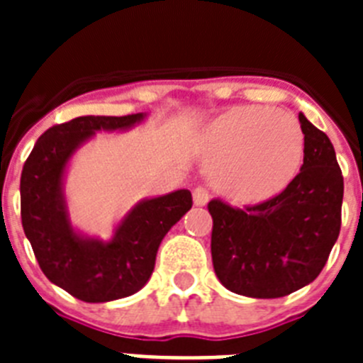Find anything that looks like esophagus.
I'll return each instance as SVG.
<instances>
[{
    "mask_svg": "<svg viewBox=\"0 0 363 363\" xmlns=\"http://www.w3.org/2000/svg\"><path fill=\"white\" fill-rule=\"evenodd\" d=\"M192 200H194V205H205L209 201V191L203 187V185H198L194 191H192Z\"/></svg>",
    "mask_w": 363,
    "mask_h": 363,
    "instance_id": "34e87169",
    "label": "esophagus"
}]
</instances>
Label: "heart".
Wrapping results in <instances>:
<instances>
[{
  "instance_id": "obj_1",
  "label": "heart",
  "mask_w": 363,
  "mask_h": 363,
  "mask_svg": "<svg viewBox=\"0 0 363 363\" xmlns=\"http://www.w3.org/2000/svg\"><path fill=\"white\" fill-rule=\"evenodd\" d=\"M306 154L300 121L285 111L236 107L207 133V156L218 191L240 205L262 203L296 178Z\"/></svg>"
}]
</instances>
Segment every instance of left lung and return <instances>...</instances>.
Segmentation results:
<instances>
[{
    "label": "left lung",
    "mask_w": 363,
    "mask_h": 363,
    "mask_svg": "<svg viewBox=\"0 0 363 363\" xmlns=\"http://www.w3.org/2000/svg\"><path fill=\"white\" fill-rule=\"evenodd\" d=\"M303 165L280 194L238 209L209 201L218 280L236 294L281 298L322 272L342 225L344 176L331 140L303 114Z\"/></svg>",
    "instance_id": "left-lung-1"
}]
</instances>
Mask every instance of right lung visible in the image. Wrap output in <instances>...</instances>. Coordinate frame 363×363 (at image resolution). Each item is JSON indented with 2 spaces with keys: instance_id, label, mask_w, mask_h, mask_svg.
<instances>
[{
  "instance_id": "1",
  "label": "right lung",
  "mask_w": 363,
  "mask_h": 363,
  "mask_svg": "<svg viewBox=\"0 0 363 363\" xmlns=\"http://www.w3.org/2000/svg\"><path fill=\"white\" fill-rule=\"evenodd\" d=\"M143 114L79 116L45 130L21 171V223L41 271L82 301L101 303L140 291L154 271L163 236L192 207L191 192H171L136 205L112 242L85 240L67 220L62 176L74 149L96 130L130 127Z\"/></svg>"
}]
</instances>
